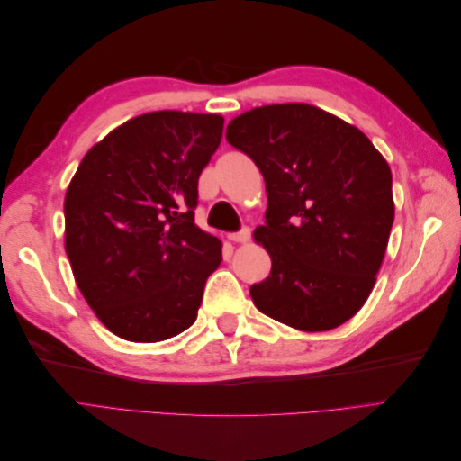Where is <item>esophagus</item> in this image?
Here are the masks:
<instances>
[{
	"mask_svg": "<svg viewBox=\"0 0 461 461\" xmlns=\"http://www.w3.org/2000/svg\"><path fill=\"white\" fill-rule=\"evenodd\" d=\"M229 240H232V242H239V244H244V242H248L249 240V229H240L239 232H230L229 234Z\"/></svg>",
	"mask_w": 461,
	"mask_h": 461,
	"instance_id": "esophagus-1",
	"label": "esophagus"
}]
</instances>
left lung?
Returning a JSON list of instances; mask_svg holds the SVG:
<instances>
[{"instance_id": "8db88e82", "label": "left lung", "mask_w": 461, "mask_h": 461, "mask_svg": "<svg viewBox=\"0 0 461 461\" xmlns=\"http://www.w3.org/2000/svg\"><path fill=\"white\" fill-rule=\"evenodd\" d=\"M227 142L267 192L254 239L273 265L249 288L256 308L308 332L346 323L371 294L394 222L388 163L364 132L308 104L249 109Z\"/></svg>"}]
</instances>
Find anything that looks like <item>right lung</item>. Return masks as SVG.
Here are the masks:
<instances>
[{"mask_svg":"<svg viewBox=\"0 0 461 461\" xmlns=\"http://www.w3.org/2000/svg\"><path fill=\"white\" fill-rule=\"evenodd\" d=\"M221 115L153 111L109 132L65 196V252L97 319L131 342H159L198 317L221 242L194 222L198 178Z\"/></svg>","mask_w":461,"mask_h":461,"instance_id":"1","label":"right lung"}]
</instances>
